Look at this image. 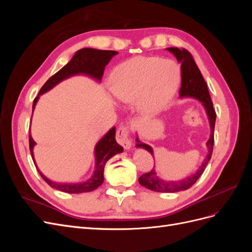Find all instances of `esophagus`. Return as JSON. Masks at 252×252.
<instances>
[{
    "label": "esophagus",
    "instance_id": "1",
    "mask_svg": "<svg viewBox=\"0 0 252 252\" xmlns=\"http://www.w3.org/2000/svg\"><path fill=\"white\" fill-rule=\"evenodd\" d=\"M117 141L119 144L124 147V149L128 150L131 147V140L129 138V127L128 126H120L117 130Z\"/></svg>",
    "mask_w": 252,
    "mask_h": 252
}]
</instances>
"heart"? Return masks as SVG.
Segmentation results:
<instances>
[{"label": "heart", "instance_id": "1", "mask_svg": "<svg viewBox=\"0 0 252 252\" xmlns=\"http://www.w3.org/2000/svg\"><path fill=\"white\" fill-rule=\"evenodd\" d=\"M181 81V68L172 60L136 57L113 68L110 90L118 100L130 103L139 98L141 109L156 113L170 102Z\"/></svg>", "mask_w": 252, "mask_h": 252}]
</instances>
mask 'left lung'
Returning <instances> with one entry per match:
<instances>
[{
  "label": "left lung",
  "instance_id": "8db88e82",
  "mask_svg": "<svg viewBox=\"0 0 252 252\" xmlns=\"http://www.w3.org/2000/svg\"><path fill=\"white\" fill-rule=\"evenodd\" d=\"M173 56L177 58L178 62L181 63V77L182 84L180 88V96L181 97H194L197 101H200L207 113L210 125V138L206 143L208 148V155L206 156L204 162L200 166V168L196 170L195 173L189 175V177L183 179L181 181H165L158 177L156 172V169L152 168L149 172L145 173L139 178V183L146 187L147 189L152 190L157 192H178L183 191L191 187L194 183L199 180V178L204 172L206 166H207L209 159L211 158L212 150H213V143H215V125L217 114L216 110L213 108V104L210 98V94L207 87V83L205 82L203 75L196 66L194 60L188 50L184 48H177V47H169L166 48ZM136 147L143 148L150 152L151 156L154 157V150L149 145L142 143L138 138H136Z\"/></svg>",
  "mask_w": 252,
  "mask_h": 252
}]
</instances>
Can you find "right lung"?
Returning <instances> with one entry per match:
<instances>
[{
	"label": "right lung",
	"instance_id": "1",
	"mask_svg": "<svg viewBox=\"0 0 252 252\" xmlns=\"http://www.w3.org/2000/svg\"><path fill=\"white\" fill-rule=\"evenodd\" d=\"M116 55H118V51L114 50H98L94 48H83L78 50L72 57V59L62 68V69H60L57 73L53 74L52 77H50L47 80V82L44 84L39 94L34 98L32 109H34L36 102L39 100L41 94L47 93L48 90L55 87L57 84L62 82L65 79L72 77V75L87 74L91 78L96 79L97 81H101L105 66L110 62L112 57ZM34 145L35 142L32 138V134L29 133V149L33 162ZM121 152H123V147L119 145L116 141V127H113L95 145V168L93 177L88 179L87 181L80 183H56L48 180L39 169H37V171H39L43 180L46 182L50 187L58 189L60 191L67 193H82L94 191V189H96L98 186H101L103 184L104 167L106 162H107L111 157L117 154H121Z\"/></svg>",
	"mask_w": 252,
	"mask_h": 252
}]
</instances>
